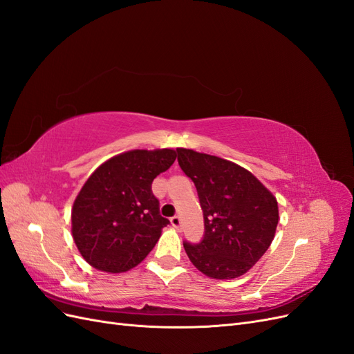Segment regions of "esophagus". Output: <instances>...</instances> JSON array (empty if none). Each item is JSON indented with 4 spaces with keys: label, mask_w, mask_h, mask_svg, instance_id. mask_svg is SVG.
I'll use <instances>...</instances> for the list:
<instances>
[{
    "label": "esophagus",
    "mask_w": 354,
    "mask_h": 354,
    "mask_svg": "<svg viewBox=\"0 0 354 354\" xmlns=\"http://www.w3.org/2000/svg\"><path fill=\"white\" fill-rule=\"evenodd\" d=\"M169 221H171V226H173L174 229H177V230H178V229L181 227V218H180L178 216L173 217V218H171Z\"/></svg>",
    "instance_id": "obj_1"
}]
</instances>
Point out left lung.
Returning <instances> with one entry per match:
<instances>
[{
  "instance_id": "8db88e82",
  "label": "left lung",
  "mask_w": 354,
  "mask_h": 354,
  "mask_svg": "<svg viewBox=\"0 0 354 354\" xmlns=\"http://www.w3.org/2000/svg\"><path fill=\"white\" fill-rule=\"evenodd\" d=\"M178 165L194 181L205 233L199 243L183 242L189 260L214 279L248 272L269 250L279 211L276 198L248 169L230 160L177 149Z\"/></svg>"
}]
</instances>
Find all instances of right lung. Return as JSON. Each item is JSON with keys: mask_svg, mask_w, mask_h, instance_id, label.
Here are the masks:
<instances>
[{"mask_svg": "<svg viewBox=\"0 0 354 354\" xmlns=\"http://www.w3.org/2000/svg\"><path fill=\"white\" fill-rule=\"evenodd\" d=\"M176 160L171 149L111 158L85 181L72 208V236L94 269L121 273L142 263L169 224L152 181Z\"/></svg>", "mask_w": 354, "mask_h": 354, "instance_id": "add662e5", "label": "right lung"}]
</instances>
